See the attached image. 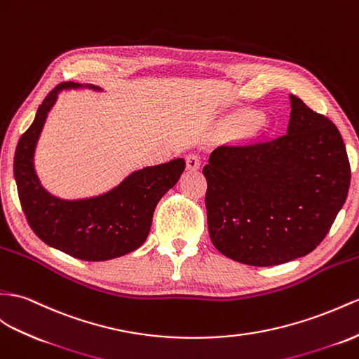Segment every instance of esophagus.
<instances>
[{"label": "esophagus", "instance_id": "1", "mask_svg": "<svg viewBox=\"0 0 359 359\" xmlns=\"http://www.w3.org/2000/svg\"><path fill=\"white\" fill-rule=\"evenodd\" d=\"M200 165H201V159H200L198 154L192 153V154H188V156H187V168H188V170L197 171V170L200 168Z\"/></svg>", "mask_w": 359, "mask_h": 359}]
</instances>
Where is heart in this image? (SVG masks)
<instances>
[{
  "label": "heart",
  "instance_id": "1",
  "mask_svg": "<svg viewBox=\"0 0 359 359\" xmlns=\"http://www.w3.org/2000/svg\"><path fill=\"white\" fill-rule=\"evenodd\" d=\"M258 118H259V115L255 114V112H250V114L245 115V119H247V121H250V123L258 121Z\"/></svg>",
  "mask_w": 359,
  "mask_h": 359
}]
</instances>
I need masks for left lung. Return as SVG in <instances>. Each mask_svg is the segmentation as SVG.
<instances>
[{
  "mask_svg": "<svg viewBox=\"0 0 359 359\" xmlns=\"http://www.w3.org/2000/svg\"><path fill=\"white\" fill-rule=\"evenodd\" d=\"M287 135L229 144L203 174L210 241L227 258L270 267L325 240L347 198L351 163L337 126L290 95Z\"/></svg>",
  "mask_w": 359,
  "mask_h": 359,
  "instance_id": "left-lung-1",
  "label": "left lung"
}]
</instances>
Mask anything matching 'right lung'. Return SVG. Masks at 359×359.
<instances>
[{
    "label": "right lung",
    "mask_w": 359,
    "mask_h": 359,
    "mask_svg": "<svg viewBox=\"0 0 359 359\" xmlns=\"http://www.w3.org/2000/svg\"><path fill=\"white\" fill-rule=\"evenodd\" d=\"M79 88L101 90L74 81H63L54 88L20 137L13 174L27 222L45 244L81 261H109L144 244L156 205L176 185L185 170V161L179 158L133 171L118 187L97 197L63 200L50 194L34 170L36 144L59 92Z\"/></svg>",
    "instance_id": "right-lung-1"
}]
</instances>
